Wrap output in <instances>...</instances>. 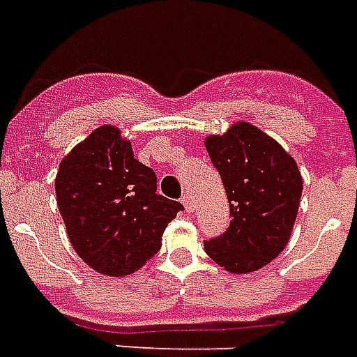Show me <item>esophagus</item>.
Segmentation results:
<instances>
[{"instance_id":"34e87169","label":"esophagus","mask_w":357,"mask_h":357,"mask_svg":"<svg viewBox=\"0 0 357 357\" xmlns=\"http://www.w3.org/2000/svg\"><path fill=\"white\" fill-rule=\"evenodd\" d=\"M181 204H183L185 211H192V198H190L189 195H185V197L181 198Z\"/></svg>"}]
</instances>
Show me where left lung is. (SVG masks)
I'll use <instances>...</instances> for the list:
<instances>
[{"label": "left lung", "instance_id": "1", "mask_svg": "<svg viewBox=\"0 0 357 357\" xmlns=\"http://www.w3.org/2000/svg\"><path fill=\"white\" fill-rule=\"evenodd\" d=\"M230 202V227L204 241V251L228 273H251L287 247L298 217L303 179L275 138L247 121L204 140Z\"/></svg>", "mask_w": 357, "mask_h": 357}]
</instances>
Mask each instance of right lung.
I'll list each match as a JSON object with an SVG mask.
<instances>
[{
	"instance_id": "right-lung-1",
	"label": "right lung",
	"mask_w": 357,
	"mask_h": 357,
	"mask_svg": "<svg viewBox=\"0 0 357 357\" xmlns=\"http://www.w3.org/2000/svg\"><path fill=\"white\" fill-rule=\"evenodd\" d=\"M155 190V172L135 159L116 125L76 144L56 176V200L76 255L106 277L138 271L159 252L165 228L183 208Z\"/></svg>"
}]
</instances>
